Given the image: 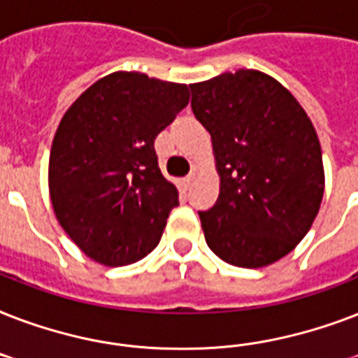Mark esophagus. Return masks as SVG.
Listing matches in <instances>:
<instances>
[{
	"label": "esophagus",
	"instance_id": "obj_1",
	"mask_svg": "<svg viewBox=\"0 0 358 358\" xmlns=\"http://www.w3.org/2000/svg\"><path fill=\"white\" fill-rule=\"evenodd\" d=\"M193 182H195V173H191L187 174L184 178V185H185V189H189L191 185H193Z\"/></svg>",
	"mask_w": 358,
	"mask_h": 358
}]
</instances>
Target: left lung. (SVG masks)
Wrapping results in <instances>:
<instances>
[{
	"mask_svg": "<svg viewBox=\"0 0 358 358\" xmlns=\"http://www.w3.org/2000/svg\"><path fill=\"white\" fill-rule=\"evenodd\" d=\"M189 89L221 176L215 204L199 212L208 247L232 266H269L295 249L320 212L325 176L316 129L292 92L258 70Z\"/></svg>",
	"mask_w": 358,
	"mask_h": 358,
	"instance_id": "1",
	"label": "left lung"
}]
</instances>
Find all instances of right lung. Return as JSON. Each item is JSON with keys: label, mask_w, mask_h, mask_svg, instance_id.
<instances>
[{"label": "right lung", "mask_w": 358, "mask_h": 358, "mask_svg": "<svg viewBox=\"0 0 358 358\" xmlns=\"http://www.w3.org/2000/svg\"><path fill=\"white\" fill-rule=\"evenodd\" d=\"M187 102V85L115 72L64 113L50 154V196L59 224L92 260L128 266L159 243L178 191L159 171L154 139Z\"/></svg>", "instance_id": "right-lung-1"}]
</instances>
